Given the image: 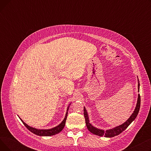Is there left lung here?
<instances>
[{"mask_svg": "<svg viewBox=\"0 0 151 151\" xmlns=\"http://www.w3.org/2000/svg\"><path fill=\"white\" fill-rule=\"evenodd\" d=\"M138 92H139V81L138 80ZM140 104H141V98H140V95L139 93L138 94V100H137V104L135 109H134V111H133V114L131 115V116L129 118V119L127 121L125 122L122 124V125H119L117 127H116L112 129H109L107 130L106 131H104V130H101L97 128L94 127L90 124L89 120V117L88 114V112L84 107V116L85 117V121H86V124L87 126V128L93 134H96L97 136L100 137H103L104 136L107 138H111L114 137L115 136L118 135L120 133H121L124 130H125L128 127L129 125L135 119V118L137 117L140 108Z\"/></svg>", "mask_w": 151, "mask_h": 151, "instance_id": "obj_1", "label": "left lung"}]
</instances>
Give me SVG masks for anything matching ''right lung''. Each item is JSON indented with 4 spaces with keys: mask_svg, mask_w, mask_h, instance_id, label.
Here are the masks:
<instances>
[{
    "mask_svg": "<svg viewBox=\"0 0 151 151\" xmlns=\"http://www.w3.org/2000/svg\"><path fill=\"white\" fill-rule=\"evenodd\" d=\"M69 109V106L67 108V113L65 116V118L63 119V121L57 127H55L51 129H46V130H40V129H37L35 128H33V127H31L29 126L27 124H26L21 119H20L21 121H22V122L24 124L26 128L30 131L31 132H32L33 133L37 134V135L38 136H45V137H49V136H52V135H54L55 134H58L60 132H61L63 129L64 128V126L65 125V122H66V119H67V114H68V111Z\"/></svg>",
    "mask_w": 151,
    "mask_h": 151,
    "instance_id": "1",
    "label": "right lung"
}]
</instances>
